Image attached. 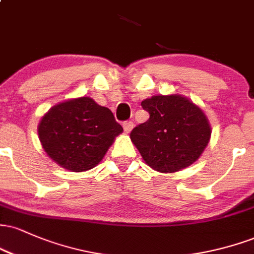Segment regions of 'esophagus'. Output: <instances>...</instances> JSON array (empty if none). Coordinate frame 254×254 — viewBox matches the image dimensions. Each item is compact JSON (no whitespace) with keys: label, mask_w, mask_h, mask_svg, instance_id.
I'll return each instance as SVG.
<instances>
[{"label":"esophagus","mask_w":254,"mask_h":254,"mask_svg":"<svg viewBox=\"0 0 254 254\" xmlns=\"http://www.w3.org/2000/svg\"><path fill=\"white\" fill-rule=\"evenodd\" d=\"M123 127H124V131L125 132H127L129 133L131 130H132V127H133V123L131 121H127V122H124L123 123Z\"/></svg>","instance_id":"1"}]
</instances>
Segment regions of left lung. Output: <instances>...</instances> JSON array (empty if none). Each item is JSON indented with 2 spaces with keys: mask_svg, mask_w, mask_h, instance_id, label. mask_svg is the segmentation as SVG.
I'll list each match as a JSON object with an SVG mask.
<instances>
[{
  "mask_svg": "<svg viewBox=\"0 0 254 254\" xmlns=\"http://www.w3.org/2000/svg\"><path fill=\"white\" fill-rule=\"evenodd\" d=\"M141 105L149 119L133 127L130 138L145 164L161 173H173L199 159L211 127L197 105L179 94L155 95Z\"/></svg>",
  "mask_w": 254,
  "mask_h": 254,
  "instance_id": "obj_1",
  "label": "left lung"
}]
</instances>
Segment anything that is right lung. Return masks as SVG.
<instances>
[{
  "label": "right lung",
  "instance_id": "right-lung-1",
  "mask_svg": "<svg viewBox=\"0 0 254 254\" xmlns=\"http://www.w3.org/2000/svg\"><path fill=\"white\" fill-rule=\"evenodd\" d=\"M122 132L123 127L113 113L88 97L55 105L38 125L46 154L71 172L95 167Z\"/></svg>",
  "mask_w": 254,
  "mask_h": 254
}]
</instances>
